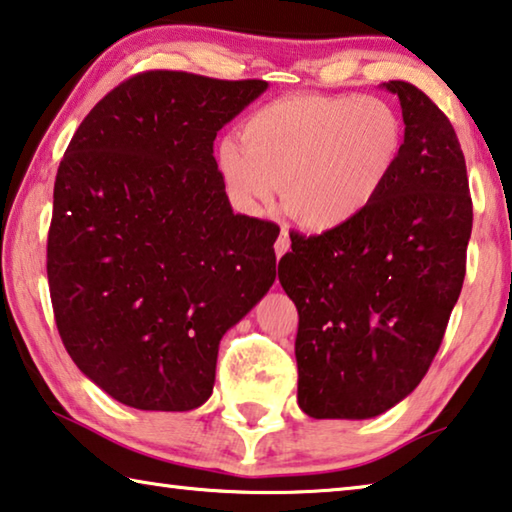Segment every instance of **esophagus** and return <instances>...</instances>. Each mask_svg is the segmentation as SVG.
I'll return each mask as SVG.
<instances>
[{"label": "esophagus", "mask_w": 512, "mask_h": 512, "mask_svg": "<svg viewBox=\"0 0 512 512\" xmlns=\"http://www.w3.org/2000/svg\"><path fill=\"white\" fill-rule=\"evenodd\" d=\"M289 246H291V241H289V234H287V230H282L280 232V237H278V241H275V255L278 257H282L289 250Z\"/></svg>", "instance_id": "34e87169"}]
</instances>
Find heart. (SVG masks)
Masks as SVG:
<instances>
[{
    "mask_svg": "<svg viewBox=\"0 0 512 512\" xmlns=\"http://www.w3.org/2000/svg\"><path fill=\"white\" fill-rule=\"evenodd\" d=\"M401 154V116L383 97L294 93L250 113L241 141L218 145L216 164L248 212L282 189L291 221L330 232L383 196Z\"/></svg>",
    "mask_w": 512,
    "mask_h": 512,
    "instance_id": "heart-1",
    "label": "heart"
}]
</instances>
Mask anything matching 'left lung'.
<instances>
[{
    "label": "left lung",
    "instance_id": "1",
    "mask_svg": "<svg viewBox=\"0 0 512 512\" xmlns=\"http://www.w3.org/2000/svg\"><path fill=\"white\" fill-rule=\"evenodd\" d=\"M403 154L353 223L291 239L278 278L298 310V405L314 419H371L403 401L435 358L472 237L465 154L449 118L408 81Z\"/></svg>",
    "mask_w": 512,
    "mask_h": 512
}]
</instances>
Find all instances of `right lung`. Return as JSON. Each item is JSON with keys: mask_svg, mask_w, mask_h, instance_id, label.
Masks as SVG:
<instances>
[{"mask_svg": "<svg viewBox=\"0 0 512 512\" xmlns=\"http://www.w3.org/2000/svg\"><path fill=\"white\" fill-rule=\"evenodd\" d=\"M262 79L129 77L81 120L54 182L47 280L63 346L136 410L200 408L218 344L275 280L278 225L234 214L218 129Z\"/></svg>", "mask_w": 512, "mask_h": 512, "instance_id": "right-lung-1", "label": "right lung"}]
</instances>
